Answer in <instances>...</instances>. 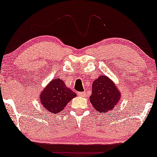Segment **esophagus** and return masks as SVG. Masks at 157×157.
Listing matches in <instances>:
<instances>
[{
  "instance_id": "esophagus-1",
  "label": "esophagus",
  "mask_w": 157,
  "mask_h": 157,
  "mask_svg": "<svg viewBox=\"0 0 157 157\" xmlns=\"http://www.w3.org/2000/svg\"><path fill=\"white\" fill-rule=\"evenodd\" d=\"M78 94L79 96H82V97H86V94L85 92H79L78 93Z\"/></svg>"
}]
</instances>
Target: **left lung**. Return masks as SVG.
Masks as SVG:
<instances>
[{
	"label": "left lung",
	"mask_w": 157,
	"mask_h": 157,
	"mask_svg": "<svg viewBox=\"0 0 157 157\" xmlns=\"http://www.w3.org/2000/svg\"><path fill=\"white\" fill-rule=\"evenodd\" d=\"M120 98L121 92L108 76L101 75L94 81L90 100L98 112L107 114L118 105Z\"/></svg>",
	"instance_id": "left-lung-1"
}]
</instances>
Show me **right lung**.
Listing matches in <instances>:
<instances>
[{"label": "right lung", "instance_id": "add662e5", "mask_svg": "<svg viewBox=\"0 0 157 157\" xmlns=\"http://www.w3.org/2000/svg\"><path fill=\"white\" fill-rule=\"evenodd\" d=\"M76 94L65 86L61 78H54L40 94V103L46 111L56 114L63 111Z\"/></svg>", "mask_w": 157, "mask_h": 157}]
</instances>
